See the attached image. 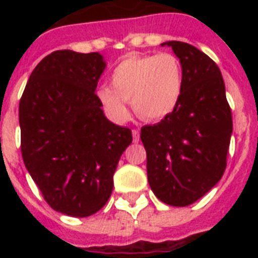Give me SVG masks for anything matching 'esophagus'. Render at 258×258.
I'll use <instances>...</instances> for the list:
<instances>
[{
	"label": "esophagus",
	"mask_w": 258,
	"mask_h": 258,
	"mask_svg": "<svg viewBox=\"0 0 258 258\" xmlns=\"http://www.w3.org/2000/svg\"><path fill=\"white\" fill-rule=\"evenodd\" d=\"M133 138L135 143L139 142V139H141V133H139V130H133Z\"/></svg>",
	"instance_id": "1"
}]
</instances>
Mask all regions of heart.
Returning a JSON list of instances; mask_svg holds the SVG:
<instances>
[{"instance_id": "1", "label": "heart", "mask_w": 258, "mask_h": 258, "mask_svg": "<svg viewBox=\"0 0 258 258\" xmlns=\"http://www.w3.org/2000/svg\"><path fill=\"white\" fill-rule=\"evenodd\" d=\"M182 89L183 72L174 54H142L121 60L111 74V86H101L96 96L113 120L128 119L131 100L138 116L158 121L174 112Z\"/></svg>"}]
</instances>
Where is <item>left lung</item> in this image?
Listing matches in <instances>:
<instances>
[{
  "label": "left lung",
  "mask_w": 258,
  "mask_h": 258,
  "mask_svg": "<svg viewBox=\"0 0 258 258\" xmlns=\"http://www.w3.org/2000/svg\"><path fill=\"white\" fill-rule=\"evenodd\" d=\"M179 58L183 89L174 112L145 125L147 178L154 194L171 206H187L216 186L226 167L233 131L220 68L208 54L180 41H166Z\"/></svg>",
  "instance_id": "obj_1"
}]
</instances>
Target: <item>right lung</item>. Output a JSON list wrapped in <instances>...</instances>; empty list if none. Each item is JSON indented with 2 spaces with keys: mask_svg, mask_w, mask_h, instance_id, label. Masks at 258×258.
I'll return each mask as SVG.
<instances>
[{
  "mask_svg": "<svg viewBox=\"0 0 258 258\" xmlns=\"http://www.w3.org/2000/svg\"><path fill=\"white\" fill-rule=\"evenodd\" d=\"M100 53L56 50L38 62L20 100L21 153L26 170L50 208L88 217L108 201L113 172L133 142L97 100L104 72Z\"/></svg>",
  "mask_w": 258,
  "mask_h": 258,
  "instance_id": "1",
  "label": "right lung"
}]
</instances>
